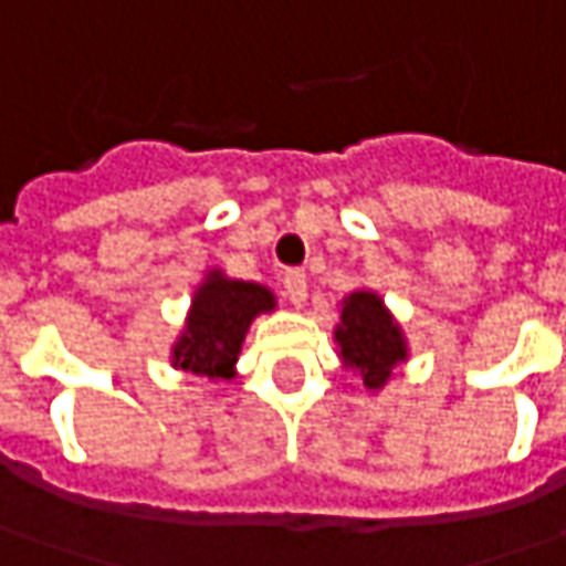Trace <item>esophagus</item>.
Returning <instances> with one entry per match:
<instances>
[{"label": "esophagus", "mask_w": 566, "mask_h": 566, "mask_svg": "<svg viewBox=\"0 0 566 566\" xmlns=\"http://www.w3.org/2000/svg\"><path fill=\"white\" fill-rule=\"evenodd\" d=\"M282 284L284 297L294 303V306H303V303H306V272H301V269H287Z\"/></svg>", "instance_id": "obj_1"}]
</instances>
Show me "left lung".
<instances>
[{
    "mask_svg": "<svg viewBox=\"0 0 566 566\" xmlns=\"http://www.w3.org/2000/svg\"><path fill=\"white\" fill-rule=\"evenodd\" d=\"M335 342L342 347L344 366H357L366 388H381L391 379V369L407 360V342L398 322L373 291H354L344 301Z\"/></svg>",
    "mask_w": 566,
    "mask_h": 566,
    "instance_id": "1",
    "label": "left lung"
}]
</instances>
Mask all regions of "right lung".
<instances>
[{
  "label": "right lung",
  "mask_w": 566,
  "mask_h": 566,
  "mask_svg": "<svg viewBox=\"0 0 566 566\" xmlns=\"http://www.w3.org/2000/svg\"><path fill=\"white\" fill-rule=\"evenodd\" d=\"M272 306L275 297L263 284L231 282L222 272H209L193 294L187 328L171 350V363L193 376L228 379L250 322Z\"/></svg>",
  "instance_id": "add662e5"
}]
</instances>
